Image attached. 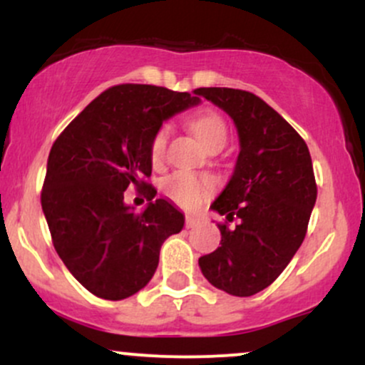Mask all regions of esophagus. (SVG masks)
<instances>
[{
  "mask_svg": "<svg viewBox=\"0 0 365 365\" xmlns=\"http://www.w3.org/2000/svg\"><path fill=\"white\" fill-rule=\"evenodd\" d=\"M200 220L195 216H185V228H195V226H199Z\"/></svg>",
  "mask_w": 365,
  "mask_h": 365,
  "instance_id": "obj_1",
  "label": "esophagus"
}]
</instances>
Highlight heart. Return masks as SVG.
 <instances>
[{"label": "heart", "instance_id": "obj_1", "mask_svg": "<svg viewBox=\"0 0 365 365\" xmlns=\"http://www.w3.org/2000/svg\"><path fill=\"white\" fill-rule=\"evenodd\" d=\"M188 125H190L197 139L202 142L207 149L216 148V145L223 148L228 140V125H226L223 116L216 111L197 113L188 121ZM170 132L171 128L168 123L161 125L150 140V161L154 165H161L165 161ZM163 192L177 206L192 209L199 206L204 199H207L215 192V180L178 171L163 182Z\"/></svg>", "mask_w": 365, "mask_h": 365}]
</instances>
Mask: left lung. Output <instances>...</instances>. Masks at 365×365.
<instances>
[{"label":"left lung","instance_id":"obj_1","mask_svg":"<svg viewBox=\"0 0 365 365\" xmlns=\"http://www.w3.org/2000/svg\"><path fill=\"white\" fill-rule=\"evenodd\" d=\"M225 110L240 137L235 171L211 209L226 216L221 242L199 259L212 287L250 297L283 273L302 245L317 197L307 144L287 120L249 91L200 87L194 91ZM238 219L235 227H230Z\"/></svg>","mask_w":365,"mask_h":365}]
</instances>
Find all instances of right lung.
<instances>
[{
  "label": "right lung",
  "instance_id": "1",
  "mask_svg": "<svg viewBox=\"0 0 365 365\" xmlns=\"http://www.w3.org/2000/svg\"><path fill=\"white\" fill-rule=\"evenodd\" d=\"M199 103L188 92L145 83L113 86L54 140L41 206L58 255L96 297L121 300L153 278L163 242L183 215L148 182L150 140L163 121ZM135 186L150 200L142 215L124 204Z\"/></svg>",
  "mask_w": 365,
  "mask_h": 365
}]
</instances>
